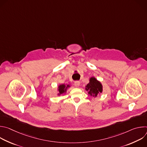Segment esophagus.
<instances>
[{
	"instance_id": "1",
	"label": "esophagus",
	"mask_w": 147,
	"mask_h": 147,
	"mask_svg": "<svg viewBox=\"0 0 147 147\" xmlns=\"http://www.w3.org/2000/svg\"><path fill=\"white\" fill-rule=\"evenodd\" d=\"M74 84L75 87H78L80 86V82L79 81H74Z\"/></svg>"
}]
</instances>
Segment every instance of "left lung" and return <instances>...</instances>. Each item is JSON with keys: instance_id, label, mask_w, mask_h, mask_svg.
Instances as JSON below:
<instances>
[{"instance_id": "1", "label": "left lung", "mask_w": 147, "mask_h": 147, "mask_svg": "<svg viewBox=\"0 0 147 147\" xmlns=\"http://www.w3.org/2000/svg\"><path fill=\"white\" fill-rule=\"evenodd\" d=\"M86 90L91 95L96 96L100 92L102 91V86L101 84L97 81L94 77H91L90 80V82L86 86Z\"/></svg>"}]
</instances>
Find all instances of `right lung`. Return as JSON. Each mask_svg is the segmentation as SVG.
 <instances>
[{"label":"right lung","instance_id":"obj_1","mask_svg":"<svg viewBox=\"0 0 147 147\" xmlns=\"http://www.w3.org/2000/svg\"><path fill=\"white\" fill-rule=\"evenodd\" d=\"M69 86L67 85V86H66L65 84H61L60 86H59V94H63L65 91L66 90L67 87H69Z\"/></svg>","mask_w":147,"mask_h":147}]
</instances>
